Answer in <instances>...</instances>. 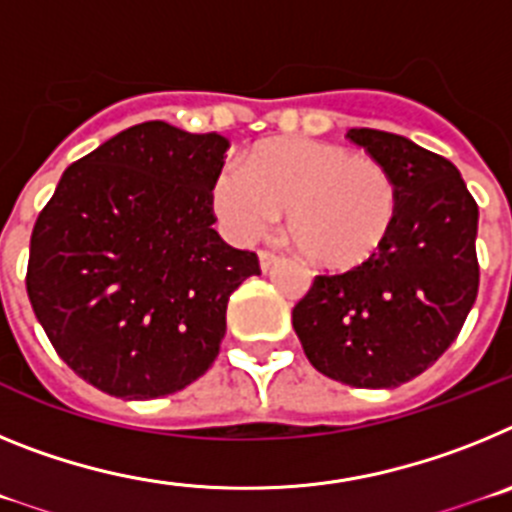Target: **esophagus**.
Listing matches in <instances>:
<instances>
[{
  "mask_svg": "<svg viewBox=\"0 0 512 512\" xmlns=\"http://www.w3.org/2000/svg\"><path fill=\"white\" fill-rule=\"evenodd\" d=\"M274 264H277V253L259 251V266H261V271H269Z\"/></svg>",
  "mask_w": 512,
  "mask_h": 512,
  "instance_id": "esophagus-1",
  "label": "esophagus"
}]
</instances>
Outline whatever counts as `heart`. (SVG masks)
I'll use <instances>...</instances> for the list:
<instances>
[{
  "instance_id": "b5f03b06",
  "label": "heart",
  "mask_w": 512,
  "mask_h": 512,
  "mask_svg": "<svg viewBox=\"0 0 512 512\" xmlns=\"http://www.w3.org/2000/svg\"><path fill=\"white\" fill-rule=\"evenodd\" d=\"M287 213L310 264L354 271L379 256L397 217L395 179L379 161L312 138H269L212 182V210L235 241H256Z\"/></svg>"
}]
</instances>
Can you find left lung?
<instances>
[{
    "mask_svg": "<svg viewBox=\"0 0 512 512\" xmlns=\"http://www.w3.org/2000/svg\"><path fill=\"white\" fill-rule=\"evenodd\" d=\"M348 138L395 179V228L366 266L315 277L292 325L320 374L392 390L454 343L477 300L479 210L449 158L384 130Z\"/></svg>",
    "mask_w": 512,
    "mask_h": 512,
    "instance_id": "left-lung-1",
    "label": "left lung"
}]
</instances>
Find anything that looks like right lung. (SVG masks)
<instances>
[{
    "label": "right lung",
    "mask_w": 512,
    "mask_h": 512,
    "mask_svg": "<svg viewBox=\"0 0 512 512\" xmlns=\"http://www.w3.org/2000/svg\"><path fill=\"white\" fill-rule=\"evenodd\" d=\"M228 138L151 120L63 171L30 238L27 297L66 364L122 400L174 395L212 366L225 310L261 274L212 228Z\"/></svg>",
    "instance_id": "add662e5"
}]
</instances>
